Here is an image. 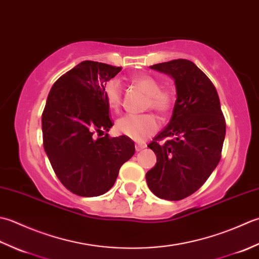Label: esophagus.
<instances>
[{
	"label": "esophagus",
	"mask_w": 259,
	"mask_h": 259,
	"mask_svg": "<svg viewBox=\"0 0 259 259\" xmlns=\"http://www.w3.org/2000/svg\"><path fill=\"white\" fill-rule=\"evenodd\" d=\"M145 144L144 143H136L135 144V150L137 151V152H140V151H142L143 149H145Z\"/></svg>",
	"instance_id": "obj_1"
}]
</instances>
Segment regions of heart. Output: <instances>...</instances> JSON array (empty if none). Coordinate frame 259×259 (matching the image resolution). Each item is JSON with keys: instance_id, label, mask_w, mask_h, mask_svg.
<instances>
[{"instance_id": "1", "label": "heart", "mask_w": 259, "mask_h": 259, "mask_svg": "<svg viewBox=\"0 0 259 259\" xmlns=\"http://www.w3.org/2000/svg\"><path fill=\"white\" fill-rule=\"evenodd\" d=\"M132 85L140 88L147 95L146 107L153 108L160 114H167L174 106L176 95L171 88H160V83L147 75H135L131 78ZM105 97L108 106L118 109L122 102V88L119 83L112 80L105 86ZM159 127V120L152 113L128 114L119 118L116 123V130L119 134L127 136L134 141H143L154 133Z\"/></svg>"}]
</instances>
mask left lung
I'll return each instance as SVG.
<instances>
[{
    "mask_svg": "<svg viewBox=\"0 0 259 259\" xmlns=\"http://www.w3.org/2000/svg\"><path fill=\"white\" fill-rule=\"evenodd\" d=\"M150 68L174 79L177 100L170 123L147 145L156 164L146 173V182L156 197L178 201L201 188L218 165L226 120L213 83L192 61L177 59Z\"/></svg>",
    "mask_w": 259,
    "mask_h": 259,
    "instance_id": "1",
    "label": "left lung"
}]
</instances>
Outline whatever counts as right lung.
Returning <instances> with one entry per match:
<instances>
[{
    "label": "right lung",
    "mask_w": 259,
    "mask_h": 259,
    "mask_svg": "<svg viewBox=\"0 0 259 259\" xmlns=\"http://www.w3.org/2000/svg\"><path fill=\"white\" fill-rule=\"evenodd\" d=\"M120 70L82 61L58 79L47 98L41 119L45 151L60 182L77 196L107 192L135 153L130 137L107 134L113 122L104 89Z\"/></svg>",
    "instance_id": "add662e5"
}]
</instances>
